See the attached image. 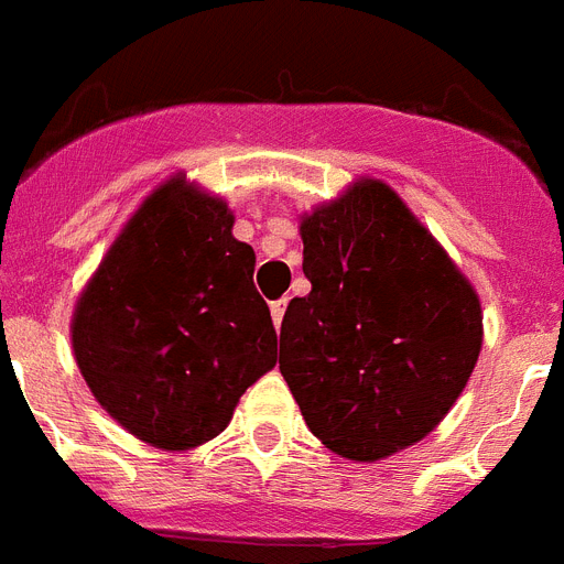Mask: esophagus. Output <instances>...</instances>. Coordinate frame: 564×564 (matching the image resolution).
<instances>
[{
    "label": "esophagus",
    "instance_id": "obj_1",
    "mask_svg": "<svg viewBox=\"0 0 564 564\" xmlns=\"http://www.w3.org/2000/svg\"><path fill=\"white\" fill-rule=\"evenodd\" d=\"M286 304H290L286 297H281V301H274V304H272V322H274V327H281L283 313H286Z\"/></svg>",
    "mask_w": 564,
    "mask_h": 564
}]
</instances>
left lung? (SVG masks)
Masks as SVG:
<instances>
[{"mask_svg":"<svg viewBox=\"0 0 564 564\" xmlns=\"http://www.w3.org/2000/svg\"><path fill=\"white\" fill-rule=\"evenodd\" d=\"M310 295L281 324V373L310 432L373 464L443 423L478 365L473 281L382 178L301 214Z\"/></svg>","mask_w":564,"mask_h":564,"instance_id":"left-lung-1","label":"left lung"}]
</instances>
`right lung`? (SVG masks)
<instances>
[{
    "mask_svg": "<svg viewBox=\"0 0 564 564\" xmlns=\"http://www.w3.org/2000/svg\"><path fill=\"white\" fill-rule=\"evenodd\" d=\"M223 196L176 173L132 210L72 313L91 397L164 452L214 441L246 388L278 361L254 249Z\"/></svg>",
    "mask_w": 564,
    "mask_h": 564,
    "instance_id": "obj_1",
    "label": "right lung"
}]
</instances>
